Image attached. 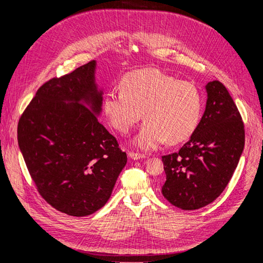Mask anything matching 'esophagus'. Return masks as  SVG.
<instances>
[{"label":"esophagus","mask_w":263,"mask_h":263,"mask_svg":"<svg viewBox=\"0 0 263 263\" xmlns=\"http://www.w3.org/2000/svg\"><path fill=\"white\" fill-rule=\"evenodd\" d=\"M128 157L133 160H138V159H142L145 158V155H141V154H137V153H133V151H128Z\"/></svg>","instance_id":"esophagus-1"}]
</instances>
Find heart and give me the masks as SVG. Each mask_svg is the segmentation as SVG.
Returning <instances> with one entry per match:
<instances>
[{"instance_id": "1", "label": "heart", "mask_w": 263, "mask_h": 263, "mask_svg": "<svg viewBox=\"0 0 263 263\" xmlns=\"http://www.w3.org/2000/svg\"><path fill=\"white\" fill-rule=\"evenodd\" d=\"M102 106L109 124L124 134L144 113L146 122L133 144L149 151L165 141L178 144L192 136L201 121L203 95L194 83L147 68L127 74L122 90L108 91Z\"/></svg>"}]
</instances>
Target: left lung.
Returning <instances> with one entry per match:
<instances>
[{
    "instance_id": "1",
    "label": "left lung",
    "mask_w": 263,
    "mask_h": 263,
    "mask_svg": "<svg viewBox=\"0 0 263 263\" xmlns=\"http://www.w3.org/2000/svg\"><path fill=\"white\" fill-rule=\"evenodd\" d=\"M208 100L194 134L179 153L162 157L161 192L172 205L198 210L221 194L232 179L245 146L241 116L224 84L205 85Z\"/></svg>"
}]
</instances>
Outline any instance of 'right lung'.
<instances>
[{"label": "right lung", "instance_id": "1", "mask_svg": "<svg viewBox=\"0 0 263 263\" xmlns=\"http://www.w3.org/2000/svg\"><path fill=\"white\" fill-rule=\"evenodd\" d=\"M90 61L39 87L17 126L21 153L39 194L71 216L106 204L127 155L99 122L103 90Z\"/></svg>", "mask_w": 263, "mask_h": 263}]
</instances>
